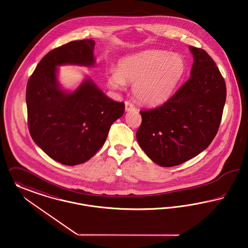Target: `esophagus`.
<instances>
[{"label":"esophagus","instance_id":"34e87169","mask_svg":"<svg viewBox=\"0 0 248 248\" xmlns=\"http://www.w3.org/2000/svg\"><path fill=\"white\" fill-rule=\"evenodd\" d=\"M125 110H126L127 112L135 110V106L132 105L129 101H126V102H125Z\"/></svg>","mask_w":248,"mask_h":248}]
</instances>
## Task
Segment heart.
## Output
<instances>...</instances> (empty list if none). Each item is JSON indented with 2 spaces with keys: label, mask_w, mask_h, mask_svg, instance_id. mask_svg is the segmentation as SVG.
Segmentation results:
<instances>
[{
  "label": "heart",
  "mask_w": 248,
  "mask_h": 248,
  "mask_svg": "<svg viewBox=\"0 0 248 248\" xmlns=\"http://www.w3.org/2000/svg\"><path fill=\"white\" fill-rule=\"evenodd\" d=\"M185 62L177 54L150 50L127 57L112 69L108 83L123 90L126 81L133 83L132 92L143 104L157 105L167 100L182 78Z\"/></svg>",
  "instance_id": "obj_1"
}]
</instances>
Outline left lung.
I'll list each match as a JSON object with an SVG mask.
<instances>
[{
  "mask_svg": "<svg viewBox=\"0 0 248 248\" xmlns=\"http://www.w3.org/2000/svg\"><path fill=\"white\" fill-rule=\"evenodd\" d=\"M193 55L190 78L163 105L140 111L136 132L144 153L161 167L194 157L212 143L226 102L225 80L206 51L189 46Z\"/></svg>",
  "mask_w": 248,
  "mask_h": 248,
  "instance_id": "obj_1",
  "label": "left lung"
}]
</instances>
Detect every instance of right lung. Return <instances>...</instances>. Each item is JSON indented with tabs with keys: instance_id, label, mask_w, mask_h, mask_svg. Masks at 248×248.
<instances>
[{
	"instance_id": "1",
	"label": "right lung",
	"mask_w": 248,
	"mask_h": 248,
	"mask_svg": "<svg viewBox=\"0 0 248 248\" xmlns=\"http://www.w3.org/2000/svg\"><path fill=\"white\" fill-rule=\"evenodd\" d=\"M95 42L73 41L47 53L28 81V126L40 148L69 166L86 162L105 143L111 125L124 114V103L111 100L91 78L73 92L58 82V66L92 67Z\"/></svg>"
}]
</instances>
